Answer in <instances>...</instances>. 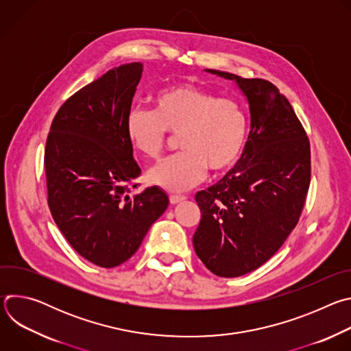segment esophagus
I'll use <instances>...</instances> for the list:
<instances>
[{"label":"esophagus","mask_w":351,"mask_h":351,"mask_svg":"<svg viewBox=\"0 0 351 351\" xmlns=\"http://www.w3.org/2000/svg\"><path fill=\"white\" fill-rule=\"evenodd\" d=\"M186 199V197L184 195H171L169 197V202H171V204H179V203H182V202H184Z\"/></svg>","instance_id":"1"}]
</instances>
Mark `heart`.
<instances>
[{"label": "heart", "instance_id": "b5f03b06", "mask_svg": "<svg viewBox=\"0 0 351 351\" xmlns=\"http://www.w3.org/2000/svg\"><path fill=\"white\" fill-rule=\"evenodd\" d=\"M153 111L133 107L123 129L130 145L143 157L156 160L168 133H179L183 149L148 173L153 184L168 191H186L202 182L208 168L226 172L240 160L247 140L244 108L232 98L190 83L167 86L153 97Z\"/></svg>", "mask_w": 351, "mask_h": 351}]
</instances>
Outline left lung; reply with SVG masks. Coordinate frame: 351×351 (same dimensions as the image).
I'll return each instance as SVG.
<instances>
[{
	"label": "left lung",
	"mask_w": 351,
	"mask_h": 351,
	"mask_svg": "<svg viewBox=\"0 0 351 351\" xmlns=\"http://www.w3.org/2000/svg\"><path fill=\"white\" fill-rule=\"evenodd\" d=\"M206 71L234 80L241 90L250 133L237 164L195 194L202 221L193 245L213 274L236 278L267 263L297 225L311 179L310 141L271 82Z\"/></svg>",
	"instance_id": "left-lung-1"
}]
</instances>
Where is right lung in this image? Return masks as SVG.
<instances>
[{
    "mask_svg": "<svg viewBox=\"0 0 351 351\" xmlns=\"http://www.w3.org/2000/svg\"><path fill=\"white\" fill-rule=\"evenodd\" d=\"M141 72V62L123 64L76 91L45 143L49 211L76 252L103 268L128 261L169 204L157 186L126 194L141 172L123 129Z\"/></svg>",
    "mask_w": 351,
    "mask_h": 351,
    "instance_id": "add662e5",
    "label": "right lung"
}]
</instances>
